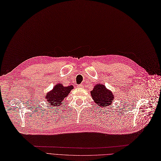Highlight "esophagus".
<instances>
[{
    "label": "esophagus",
    "mask_w": 161,
    "mask_h": 161,
    "mask_svg": "<svg viewBox=\"0 0 161 161\" xmlns=\"http://www.w3.org/2000/svg\"><path fill=\"white\" fill-rule=\"evenodd\" d=\"M77 87H78V88H83V87H84V86H83L82 85H77Z\"/></svg>",
    "instance_id": "esophagus-1"
}]
</instances>
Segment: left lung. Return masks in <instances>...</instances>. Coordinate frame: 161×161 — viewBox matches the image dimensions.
Returning <instances> with one entry per match:
<instances>
[{"instance_id":"left-lung-1","label":"left lung","mask_w":161,"mask_h":161,"mask_svg":"<svg viewBox=\"0 0 161 161\" xmlns=\"http://www.w3.org/2000/svg\"><path fill=\"white\" fill-rule=\"evenodd\" d=\"M92 98L99 107H106L111 106L114 95L103 84H97L94 86L91 92Z\"/></svg>"}]
</instances>
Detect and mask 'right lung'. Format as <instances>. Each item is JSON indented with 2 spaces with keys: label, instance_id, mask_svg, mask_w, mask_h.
<instances>
[{
  "label": "right lung",
  "instance_id": "obj_1",
  "mask_svg": "<svg viewBox=\"0 0 161 161\" xmlns=\"http://www.w3.org/2000/svg\"><path fill=\"white\" fill-rule=\"evenodd\" d=\"M73 85L64 86L62 84L58 83L53 88L45 95L46 101L50 104V107H58L63 104V101L66 97L69 96L71 90L73 89Z\"/></svg>",
  "mask_w": 161,
  "mask_h": 161
}]
</instances>
